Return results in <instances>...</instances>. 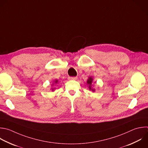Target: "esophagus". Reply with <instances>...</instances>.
<instances>
[{
    "mask_svg": "<svg viewBox=\"0 0 148 148\" xmlns=\"http://www.w3.org/2000/svg\"><path fill=\"white\" fill-rule=\"evenodd\" d=\"M68 79L69 80H76L77 79V77H69Z\"/></svg>",
    "mask_w": 148,
    "mask_h": 148,
    "instance_id": "1",
    "label": "esophagus"
}]
</instances>
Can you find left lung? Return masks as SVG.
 <instances>
[{"label":"left lung","mask_w":148,"mask_h":148,"mask_svg":"<svg viewBox=\"0 0 148 148\" xmlns=\"http://www.w3.org/2000/svg\"><path fill=\"white\" fill-rule=\"evenodd\" d=\"M94 83H95V82H94ZM92 83H93V77L92 76H90L87 80V84L88 85V89L90 90H91L92 92H94L95 91V90L92 87Z\"/></svg>","instance_id":"left-lung-1"}]
</instances>
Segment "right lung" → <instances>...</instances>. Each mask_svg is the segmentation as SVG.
Listing matches in <instances>:
<instances>
[{
  "instance_id": "1",
  "label": "right lung",
  "mask_w": 148,
  "mask_h": 148,
  "mask_svg": "<svg viewBox=\"0 0 148 148\" xmlns=\"http://www.w3.org/2000/svg\"><path fill=\"white\" fill-rule=\"evenodd\" d=\"M58 83V80L57 79H55V80L53 81V84H51V86H53L54 84H56V85L57 86ZM56 88V87H54V88H53V87H51V90L52 91H54Z\"/></svg>"
}]
</instances>
